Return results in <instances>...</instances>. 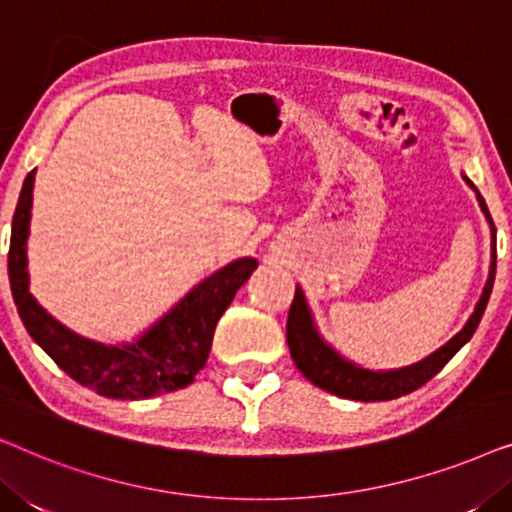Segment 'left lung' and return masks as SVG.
Wrapping results in <instances>:
<instances>
[{
  "instance_id": "8db88e82",
  "label": "left lung",
  "mask_w": 512,
  "mask_h": 512,
  "mask_svg": "<svg viewBox=\"0 0 512 512\" xmlns=\"http://www.w3.org/2000/svg\"><path fill=\"white\" fill-rule=\"evenodd\" d=\"M466 184L478 193V188H475L471 181L466 179ZM478 202L482 212L487 216L489 226H492V237H494L492 265H489V277H487L485 289H482V296L478 300V305H475L473 314L468 317L466 326L461 328L450 342H445L443 347L426 356V359L412 363V366H405L398 370H368V368L356 366L352 361H347L345 356H340L324 338H321L317 326H314L310 307H307L305 293L300 286H296V296H293V303L289 310V321H286V342H289L291 359L296 363V368L314 384V387L324 389L328 394H335L340 398H349V401H363V403L391 401V398L410 394V391H415L422 387V384L429 382L431 377L440 373L445 363L473 338L475 328H478L482 314H485L489 293H492V286H494V275H496V230L492 223V214H489V209L480 193H478Z\"/></svg>"
}]
</instances>
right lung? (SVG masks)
<instances>
[{
  "label": "right lung",
  "mask_w": 512,
  "mask_h": 512,
  "mask_svg": "<svg viewBox=\"0 0 512 512\" xmlns=\"http://www.w3.org/2000/svg\"><path fill=\"white\" fill-rule=\"evenodd\" d=\"M34 172L25 177L11 226L9 282L32 340L83 387L100 396L139 401L184 389L207 363L214 328L240 286L258 268L256 258H237L188 291L163 319L130 345H102L55 321L30 293L27 235L32 219Z\"/></svg>",
  "instance_id": "right-lung-1"
}]
</instances>
